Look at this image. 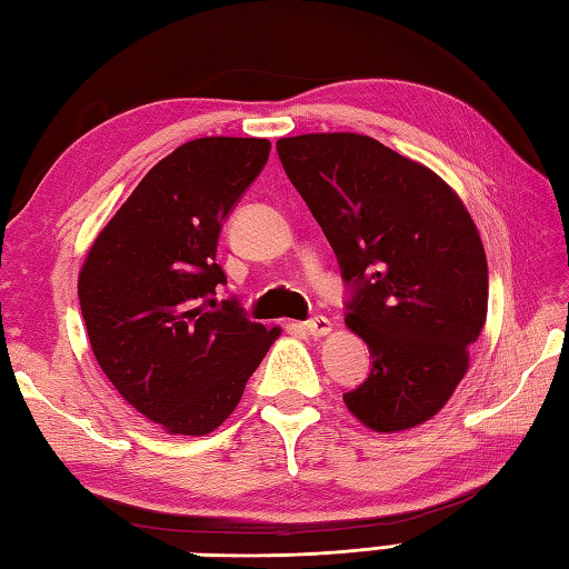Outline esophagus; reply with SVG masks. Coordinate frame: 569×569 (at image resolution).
<instances>
[{
    "label": "esophagus",
    "instance_id": "34e87169",
    "mask_svg": "<svg viewBox=\"0 0 569 569\" xmlns=\"http://www.w3.org/2000/svg\"><path fill=\"white\" fill-rule=\"evenodd\" d=\"M306 330L311 333L313 338H320V336H328L330 330H333V323L326 316H316L311 320H306Z\"/></svg>",
    "mask_w": 569,
    "mask_h": 569
}]
</instances>
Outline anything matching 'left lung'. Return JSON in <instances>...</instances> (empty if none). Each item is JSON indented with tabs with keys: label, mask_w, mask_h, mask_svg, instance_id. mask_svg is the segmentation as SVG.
<instances>
[{
	"label": "left lung",
	"mask_w": 569,
	"mask_h": 569,
	"mask_svg": "<svg viewBox=\"0 0 569 569\" xmlns=\"http://www.w3.org/2000/svg\"><path fill=\"white\" fill-rule=\"evenodd\" d=\"M276 149L356 286L346 326L373 368L346 408L376 432L422 426L468 373L488 318L478 226L436 171L366 133H301Z\"/></svg>",
	"instance_id": "8db88e82"
}]
</instances>
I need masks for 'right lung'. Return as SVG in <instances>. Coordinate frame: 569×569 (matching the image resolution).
<instances>
[{
  "instance_id": "obj_1",
  "label": "right lung",
  "mask_w": 569,
  "mask_h": 569,
  "mask_svg": "<svg viewBox=\"0 0 569 569\" xmlns=\"http://www.w3.org/2000/svg\"><path fill=\"white\" fill-rule=\"evenodd\" d=\"M271 151L268 139L186 141L139 181L89 246L79 303L99 368L169 436H209L231 416L281 328L216 308L221 221Z\"/></svg>"
}]
</instances>
